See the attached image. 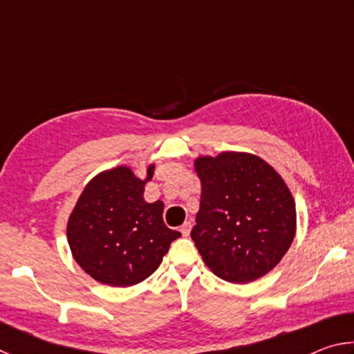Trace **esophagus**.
Returning a JSON list of instances; mask_svg holds the SVG:
<instances>
[{
	"label": "esophagus",
	"instance_id": "34e87169",
	"mask_svg": "<svg viewBox=\"0 0 354 354\" xmlns=\"http://www.w3.org/2000/svg\"><path fill=\"white\" fill-rule=\"evenodd\" d=\"M190 230H192V223H190V221H185V223L181 226V230H179V231H181V234L184 237H187L190 234Z\"/></svg>",
	"mask_w": 354,
	"mask_h": 354
}]
</instances>
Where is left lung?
I'll return each mask as SVG.
<instances>
[{"label": "left lung", "instance_id": "left-lung-1", "mask_svg": "<svg viewBox=\"0 0 354 354\" xmlns=\"http://www.w3.org/2000/svg\"><path fill=\"white\" fill-rule=\"evenodd\" d=\"M201 203L190 232L206 266L230 283H250L283 259L295 237V201L273 167L247 153L196 159Z\"/></svg>", "mask_w": 354, "mask_h": 354}]
</instances>
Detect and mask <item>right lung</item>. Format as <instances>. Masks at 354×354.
Here are the masks:
<instances>
[{
    "label": "right lung",
    "instance_id": "add662e5",
    "mask_svg": "<svg viewBox=\"0 0 354 354\" xmlns=\"http://www.w3.org/2000/svg\"><path fill=\"white\" fill-rule=\"evenodd\" d=\"M128 167L95 176L71 212L67 239L76 262L93 279L112 287L142 283L160 266L181 232L167 227L164 203L143 200L145 184Z\"/></svg>",
    "mask_w": 354,
    "mask_h": 354
}]
</instances>
